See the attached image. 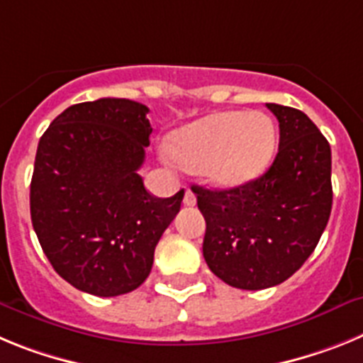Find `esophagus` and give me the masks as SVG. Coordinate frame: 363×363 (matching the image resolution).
I'll return each instance as SVG.
<instances>
[{
	"label": "esophagus",
	"mask_w": 363,
	"mask_h": 363,
	"mask_svg": "<svg viewBox=\"0 0 363 363\" xmlns=\"http://www.w3.org/2000/svg\"><path fill=\"white\" fill-rule=\"evenodd\" d=\"M184 205H187V207H194V205H196V196H194V192H192L191 189H187V191H185Z\"/></svg>",
	"instance_id": "esophagus-1"
}]
</instances>
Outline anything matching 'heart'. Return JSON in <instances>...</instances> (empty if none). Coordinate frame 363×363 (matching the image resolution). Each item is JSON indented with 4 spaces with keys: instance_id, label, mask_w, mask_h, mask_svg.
Instances as JSON below:
<instances>
[{
    "instance_id": "obj_1",
    "label": "heart",
    "mask_w": 363,
    "mask_h": 363,
    "mask_svg": "<svg viewBox=\"0 0 363 363\" xmlns=\"http://www.w3.org/2000/svg\"><path fill=\"white\" fill-rule=\"evenodd\" d=\"M165 149L178 165L198 171L211 187L238 189L272 165L278 129L265 112H213L172 130Z\"/></svg>"
}]
</instances>
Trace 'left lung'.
<instances>
[{"label": "left lung", "instance_id": "obj_1", "mask_svg": "<svg viewBox=\"0 0 363 363\" xmlns=\"http://www.w3.org/2000/svg\"><path fill=\"white\" fill-rule=\"evenodd\" d=\"M267 108L280 123L269 171L238 189L192 185L207 223L205 262L220 280L245 291L293 277L318 245L333 207L329 142L298 108Z\"/></svg>", "mask_w": 363, "mask_h": 363}]
</instances>
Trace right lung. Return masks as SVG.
I'll list each match as a JSON object with an SVG mask.
<instances>
[{
	"label": "right lung",
	"mask_w": 363,
	"mask_h": 363,
	"mask_svg": "<svg viewBox=\"0 0 363 363\" xmlns=\"http://www.w3.org/2000/svg\"><path fill=\"white\" fill-rule=\"evenodd\" d=\"M149 108L125 98L76 104L38 143L30 218L45 256L94 296L138 289L184 200L152 196L138 174L152 133Z\"/></svg>",
	"instance_id": "add662e5"
}]
</instances>
